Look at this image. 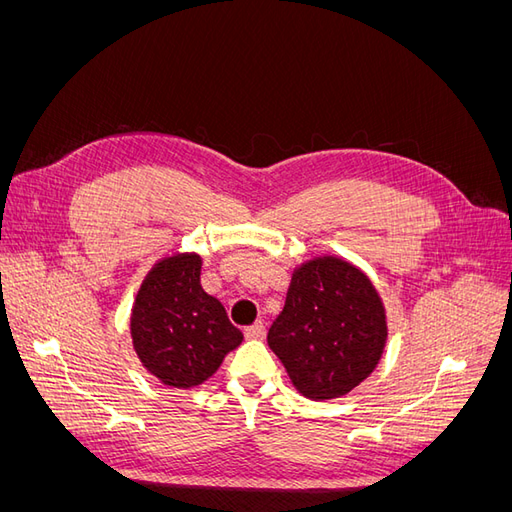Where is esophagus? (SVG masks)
Listing matches in <instances>:
<instances>
[{
  "instance_id": "esophagus-1",
  "label": "esophagus",
  "mask_w": 512,
  "mask_h": 512,
  "mask_svg": "<svg viewBox=\"0 0 512 512\" xmlns=\"http://www.w3.org/2000/svg\"><path fill=\"white\" fill-rule=\"evenodd\" d=\"M265 324H262V322H256V324H252V327H247L245 329V337L247 339H262V337H265Z\"/></svg>"
}]
</instances>
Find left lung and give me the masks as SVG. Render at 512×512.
I'll list each match as a JSON object with an SVG mask.
<instances>
[{
    "instance_id": "8db88e82",
    "label": "left lung",
    "mask_w": 512,
    "mask_h": 512,
    "mask_svg": "<svg viewBox=\"0 0 512 512\" xmlns=\"http://www.w3.org/2000/svg\"><path fill=\"white\" fill-rule=\"evenodd\" d=\"M386 309L367 273L339 256L294 267L267 342L303 397L324 401L356 389L382 359Z\"/></svg>"
}]
</instances>
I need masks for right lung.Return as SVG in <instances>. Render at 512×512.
<instances>
[{"label":"right lung","instance_id":"right-lung-1","mask_svg":"<svg viewBox=\"0 0 512 512\" xmlns=\"http://www.w3.org/2000/svg\"><path fill=\"white\" fill-rule=\"evenodd\" d=\"M203 258L170 254L149 269L130 316L132 346L143 367L166 386L192 389L220 369L243 342L220 299L200 286Z\"/></svg>","mask_w":512,"mask_h":512}]
</instances>
